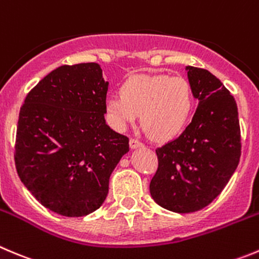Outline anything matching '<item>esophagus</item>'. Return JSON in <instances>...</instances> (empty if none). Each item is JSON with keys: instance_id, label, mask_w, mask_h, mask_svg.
I'll use <instances>...</instances> for the list:
<instances>
[{"instance_id": "34e87169", "label": "esophagus", "mask_w": 259, "mask_h": 259, "mask_svg": "<svg viewBox=\"0 0 259 259\" xmlns=\"http://www.w3.org/2000/svg\"><path fill=\"white\" fill-rule=\"evenodd\" d=\"M129 145H130V148H132V149H138V148L144 147V145H143V143H140L139 140H137V139H130Z\"/></svg>"}]
</instances>
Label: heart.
Instances as JSON below:
<instances>
[{
    "instance_id": "obj_1",
    "label": "heart",
    "mask_w": 259,
    "mask_h": 259,
    "mask_svg": "<svg viewBox=\"0 0 259 259\" xmlns=\"http://www.w3.org/2000/svg\"><path fill=\"white\" fill-rule=\"evenodd\" d=\"M120 95L106 101L112 125L122 130L140 115L143 129L155 142L177 138L192 115V89L182 77L135 74L122 83Z\"/></svg>"
}]
</instances>
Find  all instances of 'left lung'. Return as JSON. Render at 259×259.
<instances>
[{
    "label": "left lung",
    "mask_w": 259,
    "mask_h": 259,
    "mask_svg": "<svg viewBox=\"0 0 259 259\" xmlns=\"http://www.w3.org/2000/svg\"><path fill=\"white\" fill-rule=\"evenodd\" d=\"M199 105L177 139L157 148L158 169L149 185L159 206L186 214L220 195L240 158V127L234 97L206 69L186 67Z\"/></svg>",
    "instance_id": "1"
}]
</instances>
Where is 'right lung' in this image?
Returning a JSON list of instances; mask_svg holds the SVG:
<instances>
[{"mask_svg": "<svg viewBox=\"0 0 259 259\" xmlns=\"http://www.w3.org/2000/svg\"><path fill=\"white\" fill-rule=\"evenodd\" d=\"M109 82L97 63L62 66L27 94L15 144L17 175L47 209L78 218L104 204L129 139L105 120Z\"/></svg>", "mask_w": 259, "mask_h": 259, "instance_id": "add662e5", "label": "right lung"}]
</instances>
